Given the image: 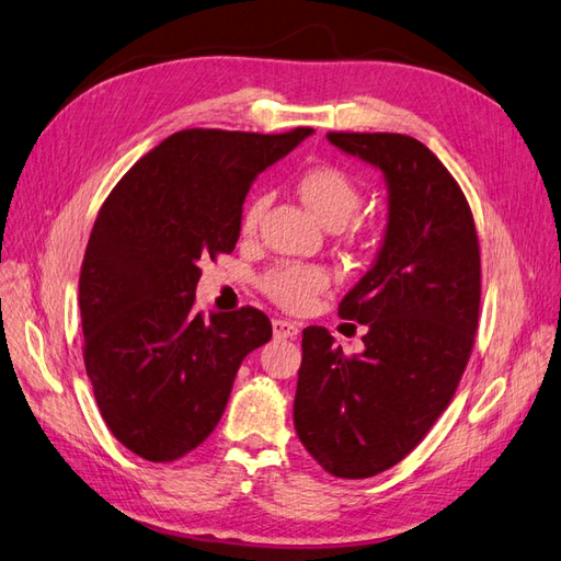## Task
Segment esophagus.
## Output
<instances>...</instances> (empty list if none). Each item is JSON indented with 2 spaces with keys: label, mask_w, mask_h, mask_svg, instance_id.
Masks as SVG:
<instances>
[{
  "label": "esophagus",
  "mask_w": 561,
  "mask_h": 561,
  "mask_svg": "<svg viewBox=\"0 0 561 561\" xmlns=\"http://www.w3.org/2000/svg\"><path fill=\"white\" fill-rule=\"evenodd\" d=\"M297 332H299V323H295V321H285V318H276V321H274V335L278 340L295 337Z\"/></svg>",
  "instance_id": "esophagus-1"
}]
</instances>
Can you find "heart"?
I'll return each instance as SVG.
<instances>
[{"mask_svg": "<svg viewBox=\"0 0 561 561\" xmlns=\"http://www.w3.org/2000/svg\"><path fill=\"white\" fill-rule=\"evenodd\" d=\"M301 201L309 205L313 215L328 226H344L360 207V191L356 181L335 164H313L297 181ZM266 207V195H254L243 215V229L252 231L260 224ZM330 283V274L323 266L285 262L271 268L262 280L264 293L283 309H307L318 293Z\"/></svg>", "mask_w": 561, "mask_h": 561, "instance_id": "heart-1", "label": "heart"}]
</instances>
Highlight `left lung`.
Returning <instances> with one entry per match:
<instances>
[{
    "label": "left lung",
    "instance_id": "left-lung-1",
    "mask_svg": "<svg viewBox=\"0 0 561 561\" xmlns=\"http://www.w3.org/2000/svg\"><path fill=\"white\" fill-rule=\"evenodd\" d=\"M387 184V229L368 274L340 301L366 325L356 356L325 328L301 332L299 442L325 472L368 479L401 462L446 411L472 354L481 260L472 209L432 150L403 134L330 131Z\"/></svg>",
    "mask_w": 561,
    "mask_h": 561
}]
</instances>
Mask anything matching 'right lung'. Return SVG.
<instances>
[{
  "instance_id": "obj_1",
  "label": "right lung",
  "mask_w": 561,
  "mask_h": 561,
  "mask_svg": "<svg viewBox=\"0 0 561 561\" xmlns=\"http://www.w3.org/2000/svg\"><path fill=\"white\" fill-rule=\"evenodd\" d=\"M309 134L176 131L103 203L80 274L84 366L105 425L139 458L198 448L240 363L271 340L260 309L195 311L198 264L233 252L252 181Z\"/></svg>"
}]
</instances>
